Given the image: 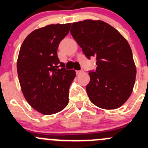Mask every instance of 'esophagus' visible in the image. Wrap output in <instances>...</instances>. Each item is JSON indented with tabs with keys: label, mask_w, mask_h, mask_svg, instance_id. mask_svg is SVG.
<instances>
[{
	"label": "esophagus",
	"mask_w": 148,
	"mask_h": 148,
	"mask_svg": "<svg viewBox=\"0 0 148 148\" xmlns=\"http://www.w3.org/2000/svg\"><path fill=\"white\" fill-rule=\"evenodd\" d=\"M83 70L82 69H81V70H77V71H76V73H77V74H82V73H83Z\"/></svg>",
	"instance_id": "obj_1"
}]
</instances>
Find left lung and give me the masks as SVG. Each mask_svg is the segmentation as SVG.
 <instances>
[{
    "label": "left lung",
    "instance_id": "8db88e82",
    "mask_svg": "<svg viewBox=\"0 0 148 148\" xmlns=\"http://www.w3.org/2000/svg\"><path fill=\"white\" fill-rule=\"evenodd\" d=\"M71 36L86 58L96 57L97 68L89 71L86 90L95 105L114 110L130 96L136 78L132 49L117 30L102 21L72 23Z\"/></svg>",
    "mask_w": 148,
    "mask_h": 148
}]
</instances>
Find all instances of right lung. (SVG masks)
I'll use <instances>...</instances> for the list:
<instances>
[{
    "instance_id": "right-lung-1",
    "label": "right lung",
    "mask_w": 148,
    "mask_h": 148,
    "mask_svg": "<svg viewBox=\"0 0 148 148\" xmlns=\"http://www.w3.org/2000/svg\"><path fill=\"white\" fill-rule=\"evenodd\" d=\"M71 23L51 24L32 31L21 46L17 61L19 82L25 99L36 111L53 114L69 103V89L76 77L60 62L57 49Z\"/></svg>"
}]
</instances>
